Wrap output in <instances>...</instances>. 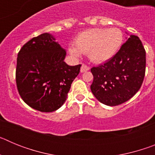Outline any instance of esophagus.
<instances>
[{
  "mask_svg": "<svg viewBox=\"0 0 155 155\" xmlns=\"http://www.w3.org/2000/svg\"><path fill=\"white\" fill-rule=\"evenodd\" d=\"M89 67H87V65H85V64H82L81 65V73H84V72H85V71H89Z\"/></svg>",
  "mask_w": 155,
  "mask_h": 155,
  "instance_id": "obj_1",
  "label": "esophagus"
}]
</instances>
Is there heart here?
Returning <instances> with one entry per match:
<instances>
[{
  "label": "heart",
  "instance_id": "obj_1",
  "mask_svg": "<svg viewBox=\"0 0 155 155\" xmlns=\"http://www.w3.org/2000/svg\"><path fill=\"white\" fill-rule=\"evenodd\" d=\"M124 42V35L117 28H90L82 31L75 39V46H71L69 52L74 57L87 53L95 64H101L114 57Z\"/></svg>",
  "mask_w": 155,
  "mask_h": 155
}]
</instances>
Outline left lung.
I'll use <instances>...</instances> for the list:
<instances>
[{
	"mask_svg": "<svg viewBox=\"0 0 155 155\" xmlns=\"http://www.w3.org/2000/svg\"><path fill=\"white\" fill-rule=\"evenodd\" d=\"M146 52L138 36L130 35L116 55L91 69V91L100 102L115 106L127 102L141 87L145 75Z\"/></svg>",
	"mask_w": 155,
	"mask_h": 155,
	"instance_id": "1",
	"label": "left lung"
}]
</instances>
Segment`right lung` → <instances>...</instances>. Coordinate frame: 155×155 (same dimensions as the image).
Masks as SVG:
<instances>
[{"label":"right lung","mask_w":155,"mask_h":155,"mask_svg":"<svg viewBox=\"0 0 155 155\" xmlns=\"http://www.w3.org/2000/svg\"><path fill=\"white\" fill-rule=\"evenodd\" d=\"M66 54L55 37L47 32L21 47L17 58L16 84L20 96L30 107L50 113L64 105L81 66L68 65Z\"/></svg>","instance_id":"1"}]
</instances>
